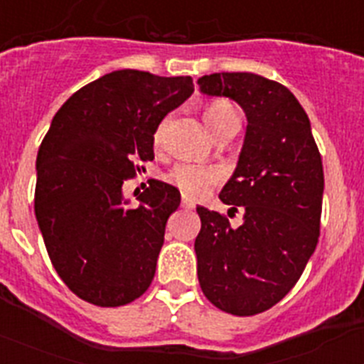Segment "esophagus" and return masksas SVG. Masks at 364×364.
Listing matches in <instances>:
<instances>
[{"label":"esophagus","mask_w":364,"mask_h":364,"mask_svg":"<svg viewBox=\"0 0 364 364\" xmlns=\"http://www.w3.org/2000/svg\"><path fill=\"white\" fill-rule=\"evenodd\" d=\"M182 208H186V210H193V208H195V200L189 198L188 195H182Z\"/></svg>","instance_id":"1"}]
</instances>
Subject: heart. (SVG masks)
Instances as JSON below:
<instances>
[{
    "label": "heart",
    "instance_id": "obj_1",
    "mask_svg": "<svg viewBox=\"0 0 364 364\" xmlns=\"http://www.w3.org/2000/svg\"><path fill=\"white\" fill-rule=\"evenodd\" d=\"M235 118H239L237 117V109L228 100H215V102H211V104L204 107V120L215 136ZM162 133L164 125H159L153 136L154 146H159L162 142ZM220 178L222 175L217 167L202 166V164L195 162L176 164L171 171L166 175L167 182L178 188L188 197H200L211 186L218 184Z\"/></svg>",
    "mask_w": 364,
    "mask_h": 364
}]
</instances>
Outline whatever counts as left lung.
Instances as JSON below:
<instances>
[{"label":"left lung","mask_w":364,"mask_h":364,"mask_svg":"<svg viewBox=\"0 0 364 364\" xmlns=\"http://www.w3.org/2000/svg\"><path fill=\"white\" fill-rule=\"evenodd\" d=\"M200 92L244 109L246 136L220 198L244 211L231 228L198 205L197 275L208 301L231 315H255L295 286L319 240L324 173L310 120L290 89L253 73L198 78Z\"/></svg>","instance_id":"1"}]
</instances>
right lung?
Listing matches in <instances>:
<instances>
[{"label":"right lung","instance_id":"right-lung-1","mask_svg":"<svg viewBox=\"0 0 364 364\" xmlns=\"http://www.w3.org/2000/svg\"><path fill=\"white\" fill-rule=\"evenodd\" d=\"M193 91L191 76L122 69L54 114L38 151L34 211L54 269L83 301L124 306L149 288L180 193L153 180L129 208L122 186L154 159V131Z\"/></svg>","mask_w":364,"mask_h":364}]
</instances>
